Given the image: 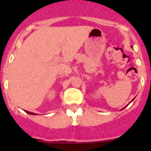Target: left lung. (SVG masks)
<instances>
[{"label": "left lung", "instance_id": "1", "mask_svg": "<svg viewBox=\"0 0 151 151\" xmlns=\"http://www.w3.org/2000/svg\"><path fill=\"white\" fill-rule=\"evenodd\" d=\"M134 98H133V99H132V101H131V102H132V101H134ZM131 102H130V103H131ZM128 105H129V104H128ZM128 105H127V106H128ZM125 106V107H126V106ZM123 109H124V108H122V109H121V110H123Z\"/></svg>", "mask_w": 151, "mask_h": 151}]
</instances>
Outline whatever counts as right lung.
I'll list each match as a JSON object with an SVG mask.
<instances>
[{
  "instance_id": "1",
  "label": "right lung",
  "mask_w": 151,
  "mask_h": 151,
  "mask_svg": "<svg viewBox=\"0 0 151 151\" xmlns=\"http://www.w3.org/2000/svg\"><path fill=\"white\" fill-rule=\"evenodd\" d=\"M25 112H26V113H28V114H30V115H36V113H32V112H29V111H27V110H25Z\"/></svg>"
}]
</instances>
